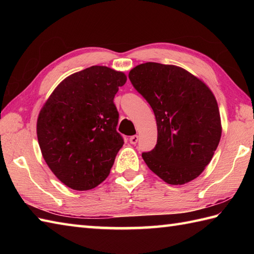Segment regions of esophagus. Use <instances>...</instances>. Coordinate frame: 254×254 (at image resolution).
<instances>
[{
  "mask_svg": "<svg viewBox=\"0 0 254 254\" xmlns=\"http://www.w3.org/2000/svg\"><path fill=\"white\" fill-rule=\"evenodd\" d=\"M128 141H130L131 144H136L137 141H138V136L137 135H132Z\"/></svg>",
  "mask_w": 254,
  "mask_h": 254,
  "instance_id": "34e87169",
  "label": "esophagus"
}]
</instances>
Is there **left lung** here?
<instances>
[{
	"label": "left lung",
	"mask_w": 254,
	"mask_h": 254,
	"mask_svg": "<svg viewBox=\"0 0 254 254\" xmlns=\"http://www.w3.org/2000/svg\"><path fill=\"white\" fill-rule=\"evenodd\" d=\"M157 122V144L142 154L148 168L169 185L202 174L222 136L217 101L202 80L175 65L147 62L128 73Z\"/></svg>",
	"instance_id": "obj_1"
}]
</instances>
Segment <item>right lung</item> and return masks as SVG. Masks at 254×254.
Instances as JSON below:
<instances>
[{"label": "right lung", "mask_w": 254, "mask_h": 254, "mask_svg": "<svg viewBox=\"0 0 254 254\" xmlns=\"http://www.w3.org/2000/svg\"><path fill=\"white\" fill-rule=\"evenodd\" d=\"M126 82L122 72L90 66L59 84L42 107L37 121L42 156L73 190L94 189L110 174L124 144L113 98Z\"/></svg>", "instance_id": "right-lung-1"}]
</instances>
